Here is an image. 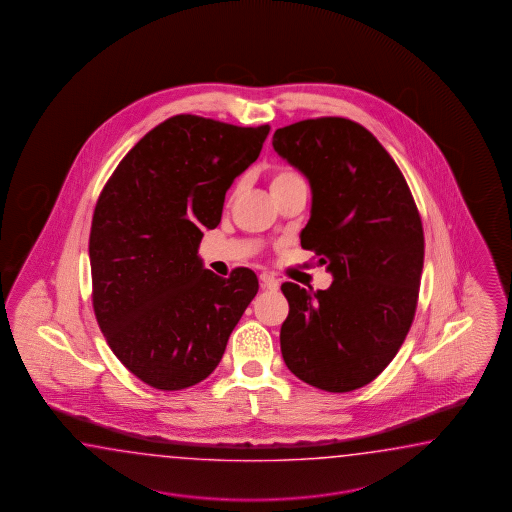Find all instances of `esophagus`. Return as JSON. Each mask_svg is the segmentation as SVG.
<instances>
[{"label": "esophagus", "mask_w": 512, "mask_h": 512, "mask_svg": "<svg viewBox=\"0 0 512 512\" xmlns=\"http://www.w3.org/2000/svg\"><path fill=\"white\" fill-rule=\"evenodd\" d=\"M261 288L264 290H277L279 288V281L270 275V273H261Z\"/></svg>", "instance_id": "34e87169"}]
</instances>
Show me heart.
<instances>
[{
	"label": "heart",
	"instance_id": "1",
	"mask_svg": "<svg viewBox=\"0 0 512 512\" xmlns=\"http://www.w3.org/2000/svg\"><path fill=\"white\" fill-rule=\"evenodd\" d=\"M301 182H305L303 174L297 171V169H294V167H288V165L275 167V169L270 172V189H272L273 196L283 193L284 189H288V187H292V185ZM240 189H242V182L235 183V187H233V191H231V198H235V196L240 193Z\"/></svg>",
	"mask_w": 512,
	"mask_h": 512
}]
</instances>
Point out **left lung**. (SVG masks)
Masks as SVG:
<instances>
[{"mask_svg": "<svg viewBox=\"0 0 512 512\" xmlns=\"http://www.w3.org/2000/svg\"><path fill=\"white\" fill-rule=\"evenodd\" d=\"M273 148L312 185L303 250L327 264V290L283 283L286 367L303 382L347 393L395 358L415 318L424 231L404 174L367 128L316 117L277 128Z\"/></svg>", "mask_w": 512, "mask_h": 512, "instance_id": "8db88e82", "label": "left lung"}]
</instances>
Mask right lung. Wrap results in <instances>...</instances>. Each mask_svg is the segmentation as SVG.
Masks as SVG:
<instances>
[{"mask_svg": "<svg viewBox=\"0 0 512 512\" xmlns=\"http://www.w3.org/2000/svg\"><path fill=\"white\" fill-rule=\"evenodd\" d=\"M268 132L172 115L104 183L91 220V305L119 362L148 386L180 391L211 375L259 290L250 268L228 279L205 270L198 246Z\"/></svg>", "mask_w": 512, "mask_h": 512, "instance_id": "add662e5", "label": "right lung"}]
</instances>
